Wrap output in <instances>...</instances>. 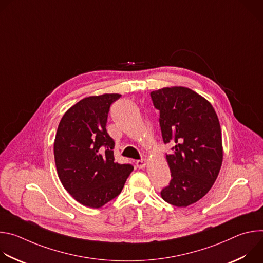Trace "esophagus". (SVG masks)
<instances>
[{"label": "esophagus", "instance_id": "1", "mask_svg": "<svg viewBox=\"0 0 263 263\" xmlns=\"http://www.w3.org/2000/svg\"><path fill=\"white\" fill-rule=\"evenodd\" d=\"M146 165V160L145 159H140L136 161V167L137 168H143Z\"/></svg>", "mask_w": 263, "mask_h": 263}]
</instances>
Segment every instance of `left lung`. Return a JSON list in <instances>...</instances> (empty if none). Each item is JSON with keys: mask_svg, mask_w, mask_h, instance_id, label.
I'll use <instances>...</instances> for the list:
<instances>
[{"mask_svg": "<svg viewBox=\"0 0 263 263\" xmlns=\"http://www.w3.org/2000/svg\"><path fill=\"white\" fill-rule=\"evenodd\" d=\"M160 112L164 143L175 145L166 154L172 179L160 193L177 207L202 199L215 182L222 162L221 130L212 105L196 91L182 86L151 92Z\"/></svg>", "mask_w": 263, "mask_h": 263, "instance_id": "left-lung-1", "label": "left lung"}]
</instances>
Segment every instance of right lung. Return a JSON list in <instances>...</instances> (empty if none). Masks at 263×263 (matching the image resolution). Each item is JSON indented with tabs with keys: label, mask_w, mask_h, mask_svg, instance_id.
I'll use <instances>...</instances> for the list:
<instances>
[{
	"label": "right lung",
	"mask_w": 263,
	"mask_h": 263,
	"mask_svg": "<svg viewBox=\"0 0 263 263\" xmlns=\"http://www.w3.org/2000/svg\"><path fill=\"white\" fill-rule=\"evenodd\" d=\"M119 93L92 96L71 106L62 117L55 141L58 177L80 204L100 208L117 198L133 171L115 161V141L106 130L111 104Z\"/></svg>",
	"instance_id": "right-lung-1"
}]
</instances>
